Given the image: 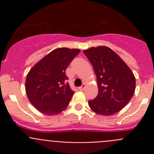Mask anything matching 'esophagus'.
<instances>
[{"mask_svg": "<svg viewBox=\"0 0 154 154\" xmlns=\"http://www.w3.org/2000/svg\"><path fill=\"white\" fill-rule=\"evenodd\" d=\"M85 84H82V86L79 87V89L80 91H82L85 89Z\"/></svg>", "mask_w": 154, "mask_h": 154, "instance_id": "34e87169", "label": "esophagus"}]
</instances>
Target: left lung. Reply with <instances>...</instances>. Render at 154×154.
Segmentation results:
<instances>
[{
  "label": "left lung",
  "mask_w": 154,
  "mask_h": 154,
  "mask_svg": "<svg viewBox=\"0 0 154 154\" xmlns=\"http://www.w3.org/2000/svg\"><path fill=\"white\" fill-rule=\"evenodd\" d=\"M97 79L99 92L89 100V106L96 113L111 116L126 106L136 89V79L131 69L119 55L106 46L84 50Z\"/></svg>",
  "instance_id": "8db88e82"
}]
</instances>
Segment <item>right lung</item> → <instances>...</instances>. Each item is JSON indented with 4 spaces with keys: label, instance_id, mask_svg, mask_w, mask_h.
Masks as SVG:
<instances>
[{
    "label": "right lung",
    "instance_id": "obj_1",
    "mask_svg": "<svg viewBox=\"0 0 154 154\" xmlns=\"http://www.w3.org/2000/svg\"><path fill=\"white\" fill-rule=\"evenodd\" d=\"M79 49L59 48L34 65L27 75L25 90L29 101L42 113L52 116L68 106L74 91L71 89L65 70Z\"/></svg>",
    "mask_w": 154,
    "mask_h": 154
}]
</instances>
